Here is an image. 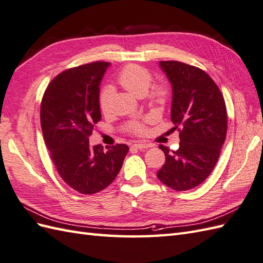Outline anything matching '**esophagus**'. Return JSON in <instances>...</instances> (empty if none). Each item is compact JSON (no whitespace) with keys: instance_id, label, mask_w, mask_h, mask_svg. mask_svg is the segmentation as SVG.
<instances>
[{"instance_id":"obj_1","label":"esophagus","mask_w":263,"mask_h":263,"mask_svg":"<svg viewBox=\"0 0 263 263\" xmlns=\"http://www.w3.org/2000/svg\"><path fill=\"white\" fill-rule=\"evenodd\" d=\"M150 146H151V144H149V143H136L132 145V147H134V149H138V150L147 149V147H150Z\"/></svg>"}]
</instances>
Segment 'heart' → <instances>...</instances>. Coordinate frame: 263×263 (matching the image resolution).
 Listing matches in <instances>:
<instances>
[{
    "label": "heart",
    "instance_id": "obj_1",
    "mask_svg": "<svg viewBox=\"0 0 263 263\" xmlns=\"http://www.w3.org/2000/svg\"><path fill=\"white\" fill-rule=\"evenodd\" d=\"M152 77L150 72L142 66L139 65H127L120 72L118 81L126 91L132 93L136 97H143L146 94L147 90L151 85ZM114 91L111 86H106L101 91L100 94V107L103 112H107L110 110L111 102L113 99ZM166 90L162 86H156L150 94V98L153 102L157 103H164L166 100ZM131 129L137 133H143L144 126L140 122H134L131 125Z\"/></svg>",
    "mask_w": 263,
    "mask_h": 263
}]
</instances>
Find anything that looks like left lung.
Instances as JSON below:
<instances>
[{"label":"left lung","instance_id":"8db88e82","mask_svg":"<svg viewBox=\"0 0 263 263\" xmlns=\"http://www.w3.org/2000/svg\"><path fill=\"white\" fill-rule=\"evenodd\" d=\"M160 69L172 86L171 121L182 127L180 147L165 154L158 179L177 191L198 186L210 176L227 136L224 99L214 81L199 67L177 61H161Z\"/></svg>","mask_w":263,"mask_h":263}]
</instances>
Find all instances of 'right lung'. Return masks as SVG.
<instances>
[{
  "instance_id": "add662e5",
  "label": "right lung",
  "mask_w": 263,
  "mask_h": 263,
  "mask_svg": "<svg viewBox=\"0 0 263 263\" xmlns=\"http://www.w3.org/2000/svg\"><path fill=\"white\" fill-rule=\"evenodd\" d=\"M110 66L93 62L60 73L46 87L41 103L44 142L60 176L82 194L109 186L122 167L126 144L103 150L89 137L101 119L100 85Z\"/></svg>"
}]
</instances>
